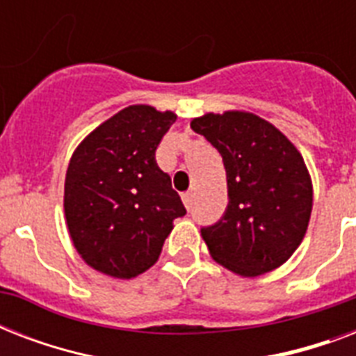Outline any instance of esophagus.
Returning <instances> with one entry per match:
<instances>
[{
  "instance_id": "esophagus-1",
  "label": "esophagus",
  "mask_w": 356,
  "mask_h": 356,
  "mask_svg": "<svg viewBox=\"0 0 356 356\" xmlns=\"http://www.w3.org/2000/svg\"><path fill=\"white\" fill-rule=\"evenodd\" d=\"M183 203H184V207H186V209H192V194H190V192H184L183 194Z\"/></svg>"
}]
</instances>
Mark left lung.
Listing matches in <instances>:
<instances>
[{
	"label": "left lung",
	"mask_w": 356,
	"mask_h": 356,
	"mask_svg": "<svg viewBox=\"0 0 356 356\" xmlns=\"http://www.w3.org/2000/svg\"><path fill=\"white\" fill-rule=\"evenodd\" d=\"M190 125L220 151L227 172V209L214 225L201 229L212 259L242 277L284 264L312 212V181L301 153L251 113H209Z\"/></svg>",
	"instance_id": "obj_1"
}]
</instances>
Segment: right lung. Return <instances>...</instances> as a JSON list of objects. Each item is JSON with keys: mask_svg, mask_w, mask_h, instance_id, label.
I'll use <instances>...</instances> for the list:
<instances>
[{"mask_svg": "<svg viewBox=\"0 0 356 356\" xmlns=\"http://www.w3.org/2000/svg\"><path fill=\"white\" fill-rule=\"evenodd\" d=\"M177 116L131 105L86 136L70 159L64 214L86 264L133 279L155 264L173 220L186 214L155 151Z\"/></svg>", "mask_w": 356, "mask_h": 356, "instance_id": "obj_1", "label": "right lung"}]
</instances>
